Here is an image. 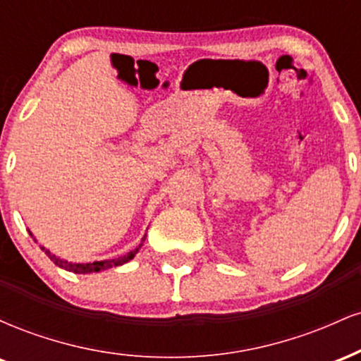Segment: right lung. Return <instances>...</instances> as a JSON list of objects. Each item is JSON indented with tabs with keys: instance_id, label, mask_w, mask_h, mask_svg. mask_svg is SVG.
Here are the masks:
<instances>
[{
	"instance_id": "right-lung-1",
	"label": "right lung",
	"mask_w": 361,
	"mask_h": 361,
	"mask_svg": "<svg viewBox=\"0 0 361 361\" xmlns=\"http://www.w3.org/2000/svg\"><path fill=\"white\" fill-rule=\"evenodd\" d=\"M144 241H146V235L142 238V241H140V244L135 250L128 251L127 255L123 256H118V258L115 259H105V261H93V263H71V261H66V259H61L57 258L56 255H52L51 251L45 250V247L42 246V251H45V255L51 258V261H54V263L57 264L59 268H64V270L68 271H73V273H94V271H102V270H106V268H114V267H120V264L127 263V261H130L132 258H134L135 255H137L140 246H142Z\"/></svg>"
}]
</instances>
